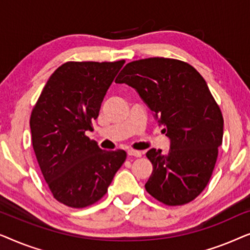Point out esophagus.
<instances>
[{
  "label": "esophagus",
  "mask_w": 250,
  "mask_h": 250,
  "mask_svg": "<svg viewBox=\"0 0 250 250\" xmlns=\"http://www.w3.org/2000/svg\"><path fill=\"white\" fill-rule=\"evenodd\" d=\"M127 155L131 156V157H141V151H138V150H134V149H128L127 150Z\"/></svg>",
  "instance_id": "1"
}]
</instances>
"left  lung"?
Returning <instances> with one entry per match:
<instances>
[{"mask_svg": "<svg viewBox=\"0 0 250 250\" xmlns=\"http://www.w3.org/2000/svg\"><path fill=\"white\" fill-rule=\"evenodd\" d=\"M115 82L138 91L170 140L165 155L155 148L146 152L152 164L146 192L167 206L196 199L223 140V116L203 76L184 61L156 57L128 62Z\"/></svg>", "mask_w": 250, "mask_h": 250, "instance_id": "1", "label": "left lung"}]
</instances>
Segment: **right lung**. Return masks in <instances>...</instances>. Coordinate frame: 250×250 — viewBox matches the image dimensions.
<instances>
[{"mask_svg":"<svg viewBox=\"0 0 250 250\" xmlns=\"http://www.w3.org/2000/svg\"><path fill=\"white\" fill-rule=\"evenodd\" d=\"M125 60L68 61L46 82L30 115L37 163L54 199L71 208L91 206L107 193L126 159L124 150L107 151L85 132Z\"/></svg>","mask_w":250,"mask_h":250,"instance_id":"right-lung-1","label":"right lung"}]
</instances>
